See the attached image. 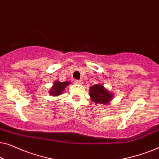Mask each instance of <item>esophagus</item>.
Segmentation results:
<instances>
[{
  "mask_svg": "<svg viewBox=\"0 0 159 159\" xmlns=\"http://www.w3.org/2000/svg\"><path fill=\"white\" fill-rule=\"evenodd\" d=\"M75 83L77 84H82V80H75Z\"/></svg>",
  "mask_w": 159,
  "mask_h": 159,
  "instance_id": "1",
  "label": "esophagus"
}]
</instances>
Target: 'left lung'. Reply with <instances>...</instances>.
<instances>
[{
    "mask_svg": "<svg viewBox=\"0 0 159 159\" xmlns=\"http://www.w3.org/2000/svg\"><path fill=\"white\" fill-rule=\"evenodd\" d=\"M90 95L91 101L99 104H107L114 97V94L110 93L101 84H94L90 87Z\"/></svg>",
    "mask_w": 159,
    "mask_h": 159,
    "instance_id": "1",
    "label": "left lung"
}]
</instances>
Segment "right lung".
<instances>
[{"instance_id": "1", "label": "right lung", "mask_w": 159, "mask_h": 159, "mask_svg": "<svg viewBox=\"0 0 159 159\" xmlns=\"http://www.w3.org/2000/svg\"><path fill=\"white\" fill-rule=\"evenodd\" d=\"M70 84L69 82H61L57 80L53 83V85L52 87L51 90H50L49 94L52 95V96H58L60 95L63 93V91L67 85Z\"/></svg>"}]
</instances>
